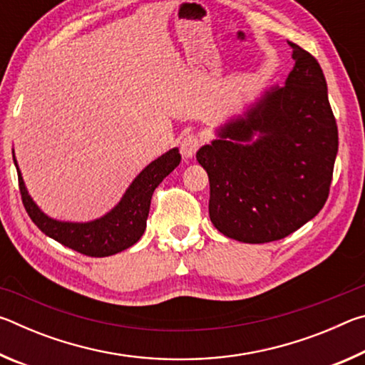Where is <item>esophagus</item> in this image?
I'll list each match as a JSON object with an SVG mask.
<instances>
[{
	"mask_svg": "<svg viewBox=\"0 0 365 365\" xmlns=\"http://www.w3.org/2000/svg\"><path fill=\"white\" fill-rule=\"evenodd\" d=\"M200 148V138L196 135H188L180 141V153L185 159H191Z\"/></svg>",
	"mask_w": 365,
	"mask_h": 365,
	"instance_id": "esophagus-1",
	"label": "esophagus"
}]
</instances>
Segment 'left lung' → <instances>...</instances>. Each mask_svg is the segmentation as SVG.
Segmentation results:
<instances>
[{
    "instance_id": "obj_1",
    "label": "left lung",
    "mask_w": 365,
    "mask_h": 365,
    "mask_svg": "<svg viewBox=\"0 0 365 365\" xmlns=\"http://www.w3.org/2000/svg\"><path fill=\"white\" fill-rule=\"evenodd\" d=\"M294 66L196 153L207 172L209 217L225 237L269 243L316 217L329 197L338 128L317 59L294 43Z\"/></svg>"
}]
</instances>
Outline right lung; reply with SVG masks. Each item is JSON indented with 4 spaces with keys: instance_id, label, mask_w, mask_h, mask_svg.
Instances as JSON below:
<instances>
[{
    "instance_id": "right-lung-1",
    "label": "right lung",
    "mask_w": 365,
    "mask_h": 365,
    "mask_svg": "<svg viewBox=\"0 0 365 365\" xmlns=\"http://www.w3.org/2000/svg\"><path fill=\"white\" fill-rule=\"evenodd\" d=\"M12 159H14L17 175H19L24 207L34 224L46 237L56 240L58 243L80 255L106 257L130 248L141 238L146 228L154 190L180 164L182 156L178 148H172L163 156L154 159L135 177L120 201L108 214L90 222H63L51 219L43 212L29 195L14 153H12Z\"/></svg>"
}]
</instances>
